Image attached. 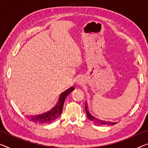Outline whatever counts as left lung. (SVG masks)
<instances>
[{"label":"left lung","instance_id":"left-lung-1","mask_svg":"<svg viewBox=\"0 0 148 148\" xmlns=\"http://www.w3.org/2000/svg\"><path fill=\"white\" fill-rule=\"evenodd\" d=\"M85 110H86V113H87V118L90 121H91L93 123L96 124H104V125H110V126H112V125L116 124V122H106V121H103V120H100L99 119H97L96 117H95L94 116H92L91 114L90 113L89 111H88V109L87 108V103L85 104Z\"/></svg>","mask_w":148,"mask_h":148}]
</instances>
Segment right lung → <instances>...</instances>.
<instances>
[{"label":"right lung","instance_id":"1","mask_svg":"<svg viewBox=\"0 0 148 148\" xmlns=\"http://www.w3.org/2000/svg\"><path fill=\"white\" fill-rule=\"evenodd\" d=\"M73 90V87H71L69 89L65 90V92L61 93L59 97L58 103L50 111H48L42 114L32 116V119H30L31 121L37 124H50L56 121L61 114L65 99L67 95Z\"/></svg>","mask_w":148,"mask_h":148}]
</instances>
